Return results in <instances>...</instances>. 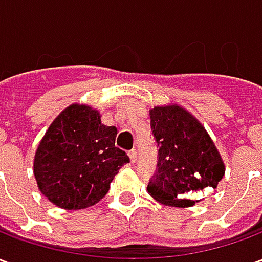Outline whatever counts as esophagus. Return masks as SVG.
Segmentation results:
<instances>
[{
  "mask_svg": "<svg viewBox=\"0 0 262 262\" xmlns=\"http://www.w3.org/2000/svg\"><path fill=\"white\" fill-rule=\"evenodd\" d=\"M129 157H130V161L132 163H136L137 160V151L135 148H132L130 151H129Z\"/></svg>",
  "mask_w": 262,
  "mask_h": 262,
  "instance_id": "obj_1",
  "label": "esophagus"
}]
</instances>
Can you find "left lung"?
<instances>
[{"instance_id":"8db88e82","label":"left lung","mask_w":262,"mask_h":262,"mask_svg":"<svg viewBox=\"0 0 262 262\" xmlns=\"http://www.w3.org/2000/svg\"><path fill=\"white\" fill-rule=\"evenodd\" d=\"M150 119L159 160L148 193L164 205L192 206L193 192L214 189L225 176L220 154L203 126L185 109L156 106Z\"/></svg>"}]
</instances>
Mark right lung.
Segmentation results:
<instances>
[{
	"label": "right lung",
	"mask_w": 262,
	"mask_h": 262,
	"mask_svg": "<svg viewBox=\"0 0 262 262\" xmlns=\"http://www.w3.org/2000/svg\"><path fill=\"white\" fill-rule=\"evenodd\" d=\"M118 129L101 123L95 109L71 105L54 119L37 147L33 172L39 189L63 209L95 205L129 156L115 146Z\"/></svg>",
	"instance_id": "add662e5"
}]
</instances>
